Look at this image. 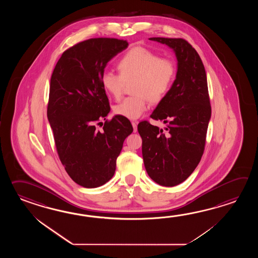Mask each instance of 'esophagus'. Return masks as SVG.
<instances>
[{"label": "esophagus", "mask_w": 258, "mask_h": 258, "mask_svg": "<svg viewBox=\"0 0 258 258\" xmlns=\"http://www.w3.org/2000/svg\"><path fill=\"white\" fill-rule=\"evenodd\" d=\"M137 123H138V121H132V125H133L135 133L137 131Z\"/></svg>", "instance_id": "34e87169"}]
</instances>
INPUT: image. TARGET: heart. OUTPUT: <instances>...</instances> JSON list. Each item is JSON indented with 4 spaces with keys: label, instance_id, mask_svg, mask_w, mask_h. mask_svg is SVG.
I'll return each mask as SVG.
<instances>
[{
    "label": "heart",
    "instance_id": "1",
    "mask_svg": "<svg viewBox=\"0 0 258 258\" xmlns=\"http://www.w3.org/2000/svg\"><path fill=\"white\" fill-rule=\"evenodd\" d=\"M120 74L107 71L101 77L105 91L116 100L120 99L125 83L134 81L133 93L114 107L115 114L136 120L147 111L149 101L158 103L170 92L176 76L174 60L159 57L156 52L144 47L128 50L119 60Z\"/></svg>",
    "mask_w": 258,
    "mask_h": 258
}]
</instances>
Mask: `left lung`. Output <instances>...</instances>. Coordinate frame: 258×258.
I'll return each mask as SVG.
<instances>
[{
  "label": "left lung",
  "mask_w": 258,
  "mask_h": 258,
  "mask_svg": "<svg viewBox=\"0 0 258 258\" xmlns=\"http://www.w3.org/2000/svg\"><path fill=\"white\" fill-rule=\"evenodd\" d=\"M174 50L178 61L170 92L150 117L168 123L166 131L149 121L138 123L142 154L149 177L162 186L185 181L203 156L211 117L207 74L192 45L178 38H150Z\"/></svg>",
  "instance_id": "1"
}]
</instances>
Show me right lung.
I'll list each match as a JSON object with an SVG mask.
<instances>
[{"label":"right lung","mask_w":258,"mask_h":258,"mask_svg":"<svg viewBox=\"0 0 258 258\" xmlns=\"http://www.w3.org/2000/svg\"><path fill=\"white\" fill-rule=\"evenodd\" d=\"M127 40L95 38L63 51L52 72L47 116L56 150L72 180L86 188L105 184L114 175L116 159L133 132L122 116L106 120L110 102L101 84L105 66L126 49Z\"/></svg>","instance_id":"add662e5"}]
</instances>
